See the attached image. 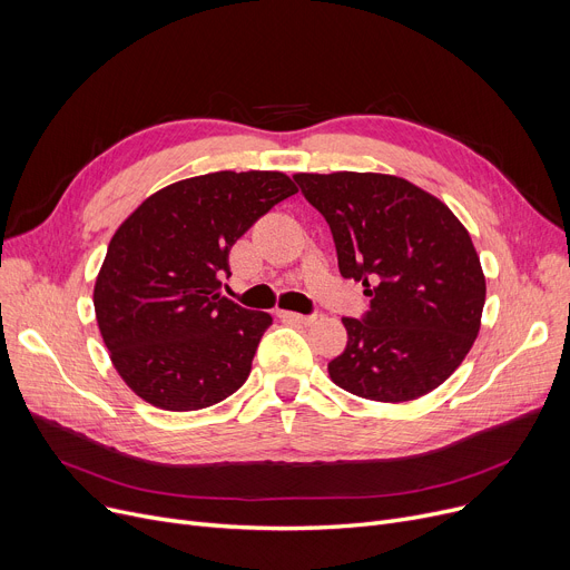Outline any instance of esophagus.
Returning a JSON list of instances; mask_svg holds the SVG:
<instances>
[{
	"label": "esophagus",
	"instance_id": "34e87169",
	"mask_svg": "<svg viewBox=\"0 0 570 570\" xmlns=\"http://www.w3.org/2000/svg\"><path fill=\"white\" fill-rule=\"evenodd\" d=\"M277 316L286 323H301V325H309L314 321V316H307V314H297V312H286V309H279Z\"/></svg>",
	"mask_w": 570,
	"mask_h": 570
}]
</instances>
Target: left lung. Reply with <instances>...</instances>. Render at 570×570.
Masks as SVG:
<instances>
[{
	"label": "left lung",
	"mask_w": 570,
	"mask_h": 570,
	"mask_svg": "<svg viewBox=\"0 0 570 570\" xmlns=\"http://www.w3.org/2000/svg\"><path fill=\"white\" fill-rule=\"evenodd\" d=\"M331 224L340 273L363 282L370 309L342 318L348 342L327 363L333 383L374 402L432 393L471 351L485 275L469 230L436 196L397 175L295 173Z\"/></svg>",
	"instance_id": "obj_1"
}]
</instances>
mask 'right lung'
<instances>
[{"label": "right lung", "mask_w": 570, "mask_h": 570, "mask_svg": "<svg viewBox=\"0 0 570 570\" xmlns=\"http://www.w3.org/2000/svg\"><path fill=\"white\" fill-rule=\"evenodd\" d=\"M297 187L279 170H219L147 196L115 230L95 284L110 363L164 411L219 404L243 385L273 316L222 297L228 252Z\"/></svg>", "instance_id": "add662e5"}]
</instances>
